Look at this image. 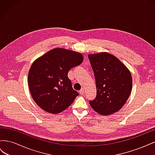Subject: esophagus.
Listing matches in <instances>:
<instances>
[{
    "label": "esophagus",
    "instance_id": "esophagus-1",
    "mask_svg": "<svg viewBox=\"0 0 155 155\" xmlns=\"http://www.w3.org/2000/svg\"><path fill=\"white\" fill-rule=\"evenodd\" d=\"M79 94H80L81 95H83L84 94V89L83 88H81L80 91H79Z\"/></svg>",
    "mask_w": 155,
    "mask_h": 155
}]
</instances>
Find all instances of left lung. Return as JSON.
Returning a JSON list of instances; mask_svg holds the SVG:
<instances>
[{"instance_id":"obj_1","label":"left lung","mask_w":155,"mask_h":155,"mask_svg":"<svg viewBox=\"0 0 155 155\" xmlns=\"http://www.w3.org/2000/svg\"><path fill=\"white\" fill-rule=\"evenodd\" d=\"M94 74L96 97L89 101L97 113L109 115L118 111L126 103L132 90L129 70L115 56L102 52L88 55Z\"/></svg>"}]
</instances>
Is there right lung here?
Listing matches in <instances>:
<instances>
[{
	"label": "right lung",
	"instance_id": "right-lung-1",
	"mask_svg": "<svg viewBox=\"0 0 155 155\" xmlns=\"http://www.w3.org/2000/svg\"><path fill=\"white\" fill-rule=\"evenodd\" d=\"M82 61L81 54L59 48L36 59L30 69L28 81L37 105L53 114L71 105L79 93L73 89L68 73Z\"/></svg>",
	"mask_w": 155,
	"mask_h": 155
}]
</instances>
